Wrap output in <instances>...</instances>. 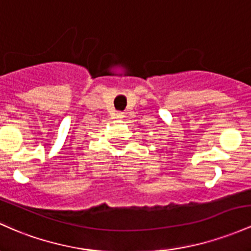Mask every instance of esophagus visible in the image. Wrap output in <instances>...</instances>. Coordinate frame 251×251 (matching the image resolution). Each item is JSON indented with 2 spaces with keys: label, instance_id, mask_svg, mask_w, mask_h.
<instances>
[{
  "label": "esophagus",
  "instance_id": "obj_1",
  "mask_svg": "<svg viewBox=\"0 0 251 251\" xmlns=\"http://www.w3.org/2000/svg\"><path fill=\"white\" fill-rule=\"evenodd\" d=\"M117 118H124V113L118 112V113H117Z\"/></svg>",
  "mask_w": 251,
  "mask_h": 251
}]
</instances>
